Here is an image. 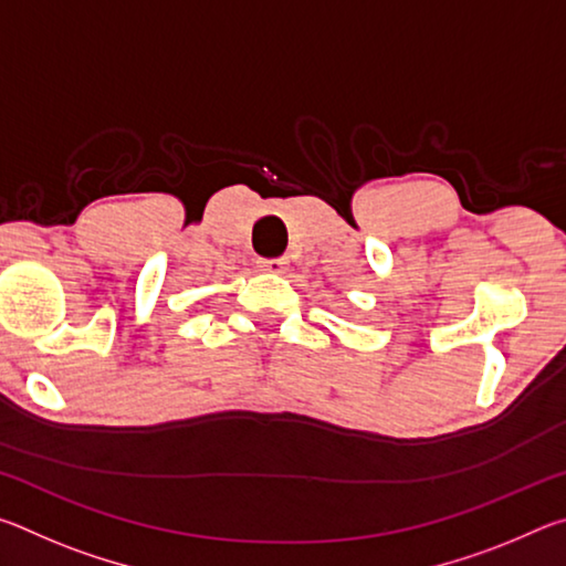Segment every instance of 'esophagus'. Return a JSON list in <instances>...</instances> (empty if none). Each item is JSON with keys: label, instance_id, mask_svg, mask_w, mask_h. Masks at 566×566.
<instances>
[{"label": "esophagus", "instance_id": "esophagus-1", "mask_svg": "<svg viewBox=\"0 0 566 566\" xmlns=\"http://www.w3.org/2000/svg\"><path fill=\"white\" fill-rule=\"evenodd\" d=\"M256 264H260L262 272H270V274H284L286 270H290V260H286V256H276V260H260Z\"/></svg>", "mask_w": 566, "mask_h": 566}]
</instances>
